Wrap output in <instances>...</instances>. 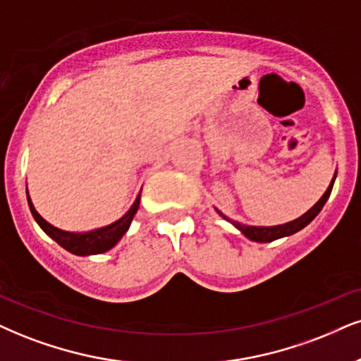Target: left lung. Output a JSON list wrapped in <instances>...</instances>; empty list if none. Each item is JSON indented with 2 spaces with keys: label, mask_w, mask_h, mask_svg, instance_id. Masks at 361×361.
<instances>
[{
  "label": "left lung",
  "mask_w": 361,
  "mask_h": 361,
  "mask_svg": "<svg viewBox=\"0 0 361 361\" xmlns=\"http://www.w3.org/2000/svg\"><path fill=\"white\" fill-rule=\"evenodd\" d=\"M335 179H336V172H335V176H333L330 185H328L326 192L322 195V199H319V201L314 204V206L311 207L308 212H305L303 216H300L295 221L286 222V224H279V226H246V224H243V222L229 219L228 216H224L221 211H217V209H216V211L219 212V214L224 217L226 221H229L235 229L241 231V233L246 235L247 239H251V241L271 243V241H276V239H279V238H286V235L295 234V233H298V231L306 228V226H308L310 222L319 214V211H322L324 204H326L328 197H330V194H331L333 184H335Z\"/></svg>",
  "instance_id": "obj_1"
}]
</instances>
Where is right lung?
I'll return each mask as SVG.
<instances>
[{
    "instance_id": "add662e5",
    "label": "right lung",
    "mask_w": 361,
    "mask_h": 361,
    "mask_svg": "<svg viewBox=\"0 0 361 361\" xmlns=\"http://www.w3.org/2000/svg\"><path fill=\"white\" fill-rule=\"evenodd\" d=\"M26 197H28V206L31 214H33L35 221L38 222V226L47 233L53 241H56L61 247L70 251L72 255L77 256H90V255H102V252L112 249L120 239L123 238V234L127 233L130 228L133 216H135L137 209L140 204V192L137 195L135 202L132 204V207L120 217L118 221L112 222V224L104 226V228L87 231V233H70V231L58 229L55 226H51L50 222H47L42 216L38 214L37 209H35L33 202H31L28 189H26Z\"/></svg>"
}]
</instances>
